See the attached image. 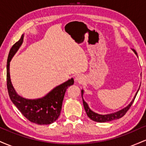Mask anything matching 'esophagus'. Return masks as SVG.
<instances>
[{
    "label": "esophagus",
    "mask_w": 146,
    "mask_h": 146,
    "mask_svg": "<svg viewBox=\"0 0 146 146\" xmlns=\"http://www.w3.org/2000/svg\"><path fill=\"white\" fill-rule=\"evenodd\" d=\"M75 81L76 82L82 83V82H83L84 81V78L83 75H77L76 77H75Z\"/></svg>",
    "instance_id": "esophagus-1"
}]
</instances>
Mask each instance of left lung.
Masks as SVG:
<instances>
[{
	"label": "left lung",
	"instance_id": "1",
	"mask_svg": "<svg viewBox=\"0 0 146 146\" xmlns=\"http://www.w3.org/2000/svg\"><path fill=\"white\" fill-rule=\"evenodd\" d=\"M132 51H133L134 53L136 54V56L138 57L137 56V53L135 51V49H132ZM140 88V86H139ZM139 88L138 90H137V92L136 93V94H135V97H134V98L132 99V100L131 101L129 104L127 106H125V108H122L121 110H118V111L115 112V113H110V114H106V115H100V114H98L97 113H95V112H93V110H90V108H89V106H88V104L86 103V102L83 99V94H84V90L82 89L81 90L82 92V100H83V105H84V109H85V111H86V115H88V117H89L90 119H92L93 121H97V122H100V123H102V122H108V121H113V120H115V119H118L121 118L123 116V115H125V113H126V112L128 111L129 110V108H130V106H131L132 103H133L134 100H135V98H136L137 95V93H138L139 90Z\"/></svg>",
	"mask_w": 146,
	"mask_h": 146
}]
</instances>
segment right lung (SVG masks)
Listing matches in <instances>:
<instances>
[{"mask_svg":"<svg viewBox=\"0 0 146 146\" xmlns=\"http://www.w3.org/2000/svg\"><path fill=\"white\" fill-rule=\"evenodd\" d=\"M24 36L23 33L21 39L13 45L8 56L7 62V86L8 93L13 104L28 120L39 125L51 124L59 117L65 92L68 86L74 84V80L71 78L58 85L41 98L31 100L20 96L11 84L9 65L12 58L23 44Z\"/></svg>","mask_w":146,"mask_h":146,"instance_id":"obj_1","label":"right lung"}]
</instances>
